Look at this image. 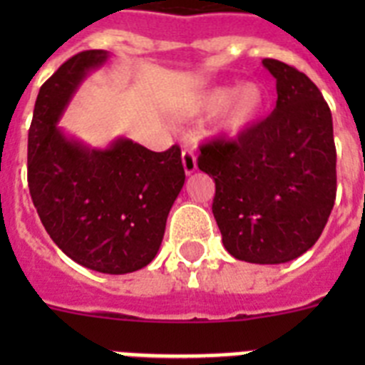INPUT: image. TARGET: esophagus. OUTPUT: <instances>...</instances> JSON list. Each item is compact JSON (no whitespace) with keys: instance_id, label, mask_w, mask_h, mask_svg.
Returning <instances> with one entry per match:
<instances>
[{"instance_id":"obj_1","label":"esophagus","mask_w":365,"mask_h":365,"mask_svg":"<svg viewBox=\"0 0 365 365\" xmlns=\"http://www.w3.org/2000/svg\"><path fill=\"white\" fill-rule=\"evenodd\" d=\"M182 166H185L186 175H192L197 170V159H195V153L192 150L182 151Z\"/></svg>"}]
</instances>
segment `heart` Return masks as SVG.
Here are the masks:
<instances>
[{
    "mask_svg": "<svg viewBox=\"0 0 365 365\" xmlns=\"http://www.w3.org/2000/svg\"><path fill=\"white\" fill-rule=\"evenodd\" d=\"M267 104V93L259 83H243L240 87H217L212 91L202 93L192 100L182 115L197 117V115H214L225 109L221 117V130L228 133H240L257 120Z\"/></svg>",
    "mask_w": 365,
    "mask_h": 365,
    "instance_id": "b5f03b06",
    "label": "heart"
}]
</instances>
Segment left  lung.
I'll return each mask as SVG.
<instances>
[{"instance_id": "left-lung-1", "label": "left lung", "mask_w": 365, "mask_h": 365, "mask_svg": "<svg viewBox=\"0 0 365 365\" xmlns=\"http://www.w3.org/2000/svg\"><path fill=\"white\" fill-rule=\"evenodd\" d=\"M263 66L278 100L235 140L201 146L197 166L215 180L212 212L235 259L278 265L307 252L336 199L333 117L307 74L279 60Z\"/></svg>"}]
</instances>
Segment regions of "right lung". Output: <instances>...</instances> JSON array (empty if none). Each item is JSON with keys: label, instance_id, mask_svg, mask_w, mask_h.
Returning <instances> with one entry per match:
<instances>
[{"label": "right lung", "instance_id": "right-lung-1", "mask_svg": "<svg viewBox=\"0 0 365 365\" xmlns=\"http://www.w3.org/2000/svg\"><path fill=\"white\" fill-rule=\"evenodd\" d=\"M108 58V51H83L41 86L29 130L27 177L38 215L63 254L96 272L128 274L159 252L185 168L179 146L157 153L117 138L95 150L58 125L80 82Z\"/></svg>", "mask_w": 365, "mask_h": 365}]
</instances>
